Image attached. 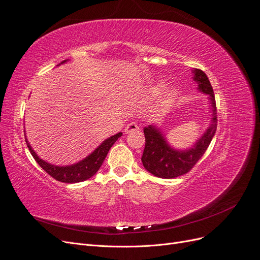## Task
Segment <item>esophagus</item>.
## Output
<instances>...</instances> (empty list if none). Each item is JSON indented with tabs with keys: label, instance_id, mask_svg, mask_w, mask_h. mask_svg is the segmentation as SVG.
<instances>
[{
	"label": "esophagus",
	"instance_id": "34e87169",
	"mask_svg": "<svg viewBox=\"0 0 260 260\" xmlns=\"http://www.w3.org/2000/svg\"><path fill=\"white\" fill-rule=\"evenodd\" d=\"M137 130H139V125L136 122H130V123H128L127 125H125V128H124V132L125 133H129V132H132V131H137Z\"/></svg>",
	"mask_w": 260,
	"mask_h": 260
}]
</instances>
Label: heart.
<instances>
[{
	"mask_svg": "<svg viewBox=\"0 0 260 260\" xmlns=\"http://www.w3.org/2000/svg\"><path fill=\"white\" fill-rule=\"evenodd\" d=\"M176 94V90L175 89H169L167 92V99H171Z\"/></svg>",
	"mask_w": 260,
	"mask_h": 260,
	"instance_id": "heart-1",
	"label": "heart"
}]
</instances>
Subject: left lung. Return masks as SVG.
Instances as JSON below:
<instances>
[{"instance_id": "8db88e82", "label": "left lung", "mask_w": 260, "mask_h": 260, "mask_svg": "<svg viewBox=\"0 0 260 260\" xmlns=\"http://www.w3.org/2000/svg\"><path fill=\"white\" fill-rule=\"evenodd\" d=\"M193 80L198 82L199 90L208 94L211 106V122L204 135L191 147L179 151L171 147L166 138L154 124L143 129L145 136V147L142 155L144 168L152 175L162 179H172L182 176L190 171L201 157L205 154L217 130V107L215 94L206 74L201 69L193 70Z\"/></svg>"}]
</instances>
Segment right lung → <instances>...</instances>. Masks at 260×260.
Returning <instances> with one entry per match:
<instances>
[{
    "label": "right lung",
    "instance_id": "obj_1",
    "mask_svg": "<svg viewBox=\"0 0 260 260\" xmlns=\"http://www.w3.org/2000/svg\"><path fill=\"white\" fill-rule=\"evenodd\" d=\"M65 61L67 60L61 61L60 64H64ZM121 136L122 133L119 132L117 133V135L106 139L105 141H103V143L95 149V151L92 152L89 156H86L84 159L78 161L77 164L70 165V166H55V165H52L48 161L41 159L29 144L27 138H26V143L31 155L34 156L36 161L40 165V167L44 171L48 172L51 177H53L55 180L60 181V182L77 183V182H81V181L88 180L96 174L99 169L101 168L102 164H103L104 159L106 158L108 151Z\"/></svg>",
    "mask_w": 260,
    "mask_h": 260
}]
</instances>
